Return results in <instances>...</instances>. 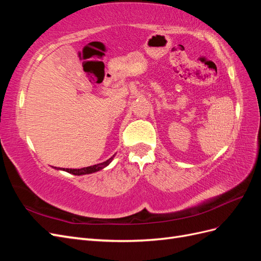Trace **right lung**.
<instances>
[{
    "label": "right lung",
    "mask_w": 261,
    "mask_h": 261,
    "mask_svg": "<svg viewBox=\"0 0 261 261\" xmlns=\"http://www.w3.org/2000/svg\"><path fill=\"white\" fill-rule=\"evenodd\" d=\"M113 158H114V155L110 158V159H108V160L105 161V162L99 163V164H94V165H91V167H87V168H83V169H61V168H54V169L65 171V172L70 173V174H73V175L91 174V173L98 172V171H100V170H102V169H105L106 167H108V165L112 162Z\"/></svg>",
    "instance_id": "right-lung-1"
}]
</instances>
